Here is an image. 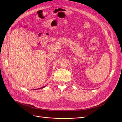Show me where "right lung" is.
I'll return each instance as SVG.
<instances>
[{
	"instance_id": "1",
	"label": "right lung",
	"mask_w": 122,
	"mask_h": 122,
	"mask_svg": "<svg viewBox=\"0 0 122 122\" xmlns=\"http://www.w3.org/2000/svg\"><path fill=\"white\" fill-rule=\"evenodd\" d=\"M46 86H44V87H41V88H38V89H34V90H37V89H41V88H43L44 87H45Z\"/></svg>"
}]
</instances>
